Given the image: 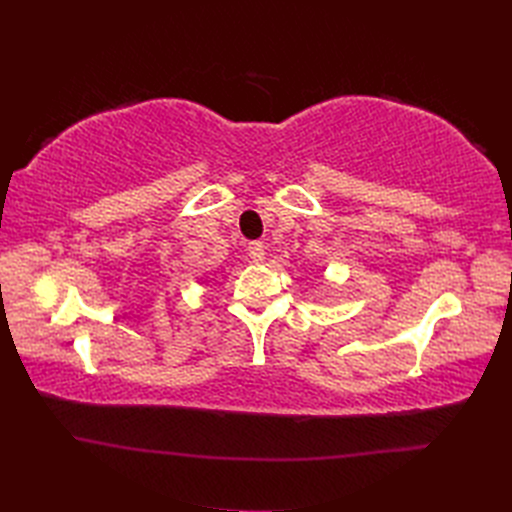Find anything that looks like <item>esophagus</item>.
Listing matches in <instances>:
<instances>
[{"label": "esophagus", "mask_w": 512, "mask_h": 512, "mask_svg": "<svg viewBox=\"0 0 512 512\" xmlns=\"http://www.w3.org/2000/svg\"><path fill=\"white\" fill-rule=\"evenodd\" d=\"M247 256H250L258 265V262L265 260V245H262L260 241H252L250 245H247Z\"/></svg>", "instance_id": "1"}]
</instances>
